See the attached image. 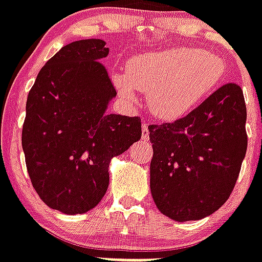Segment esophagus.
Masks as SVG:
<instances>
[{
    "label": "esophagus",
    "mask_w": 262,
    "mask_h": 262,
    "mask_svg": "<svg viewBox=\"0 0 262 262\" xmlns=\"http://www.w3.org/2000/svg\"><path fill=\"white\" fill-rule=\"evenodd\" d=\"M141 130H142L141 138L144 140V141H148V140H149V126H148L146 122H142Z\"/></svg>",
    "instance_id": "1"
}]
</instances>
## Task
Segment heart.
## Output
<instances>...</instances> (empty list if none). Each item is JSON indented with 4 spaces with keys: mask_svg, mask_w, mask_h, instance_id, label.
<instances>
[{
    "mask_svg": "<svg viewBox=\"0 0 262 262\" xmlns=\"http://www.w3.org/2000/svg\"><path fill=\"white\" fill-rule=\"evenodd\" d=\"M223 76L222 59L179 47L133 57L127 64V76L116 75L114 84L126 99L135 98V89L148 93L153 114L175 120L215 90Z\"/></svg>",
    "mask_w": 262,
    "mask_h": 262,
    "instance_id": "1",
    "label": "heart"
}]
</instances>
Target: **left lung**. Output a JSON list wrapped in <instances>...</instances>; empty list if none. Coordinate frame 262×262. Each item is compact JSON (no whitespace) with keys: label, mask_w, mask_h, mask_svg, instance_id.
Here are the masks:
<instances>
[{"label":"left lung","mask_w":262,"mask_h":262,"mask_svg":"<svg viewBox=\"0 0 262 262\" xmlns=\"http://www.w3.org/2000/svg\"><path fill=\"white\" fill-rule=\"evenodd\" d=\"M242 89L226 83L186 117L149 125L150 191L178 222L202 220L229 199L248 148Z\"/></svg>","instance_id":"left-lung-1"}]
</instances>
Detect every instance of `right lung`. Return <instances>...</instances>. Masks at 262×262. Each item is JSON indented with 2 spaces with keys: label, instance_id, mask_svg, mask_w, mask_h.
I'll list each match as a JSON object with an SVG mask.
<instances>
[{
  "label": "right lung",
  "instance_id": "add662e5",
  "mask_svg": "<svg viewBox=\"0 0 262 262\" xmlns=\"http://www.w3.org/2000/svg\"><path fill=\"white\" fill-rule=\"evenodd\" d=\"M99 39L61 48L37 74L27 99L23 149L28 175L47 206L82 214L109 187V163L141 138L140 117L106 114L117 95Z\"/></svg>",
  "mask_w": 262,
  "mask_h": 262
}]
</instances>
